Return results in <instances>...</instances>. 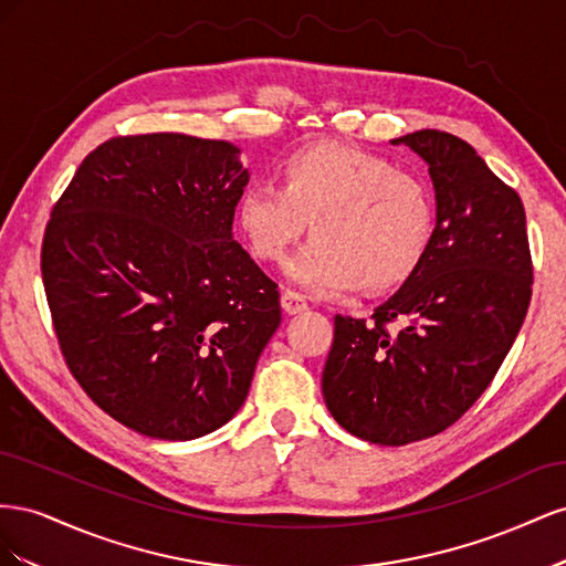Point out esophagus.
<instances>
[{"instance_id":"1","label":"esophagus","mask_w":566,"mask_h":566,"mask_svg":"<svg viewBox=\"0 0 566 566\" xmlns=\"http://www.w3.org/2000/svg\"><path fill=\"white\" fill-rule=\"evenodd\" d=\"M281 306H283V312L290 314V316L302 314V312L310 310V304H306V300L302 295L293 293V290H285V293L281 295Z\"/></svg>"}]
</instances>
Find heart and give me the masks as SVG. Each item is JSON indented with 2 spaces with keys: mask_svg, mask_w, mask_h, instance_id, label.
Masks as SVG:
<instances>
[{
  "mask_svg": "<svg viewBox=\"0 0 566 566\" xmlns=\"http://www.w3.org/2000/svg\"><path fill=\"white\" fill-rule=\"evenodd\" d=\"M314 219L316 235L283 266L316 297L403 283L422 262L434 200L418 175L345 144H314L283 163V186L252 181L238 198L235 224L250 252L281 262Z\"/></svg>",
  "mask_w": 566,
  "mask_h": 566,
  "instance_id": "1",
  "label": "heart"
}]
</instances>
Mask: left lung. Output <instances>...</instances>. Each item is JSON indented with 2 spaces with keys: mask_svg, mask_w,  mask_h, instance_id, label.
<instances>
[{
  "mask_svg": "<svg viewBox=\"0 0 566 566\" xmlns=\"http://www.w3.org/2000/svg\"><path fill=\"white\" fill-rule=\"evenodd\" d=\"M391 144L430 167L437 224L373 321L335 316L321 387L347 432L403 447L443 432L482 397L522 328L534 269L517 191L468 142L420 129Z\"/></svg>",
  "mask_w": 566,
  "mask_h": 566,
  "instance_id": "8db88e82",
  "label": "left lung"
}]
</instances>
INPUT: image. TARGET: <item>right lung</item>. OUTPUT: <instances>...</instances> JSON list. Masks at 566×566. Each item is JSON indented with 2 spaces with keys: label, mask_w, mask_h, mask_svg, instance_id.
Returning a JSON list of instances; mask_svg holds the SVG:
<instances>
[{
  "label": "right lung",
  "mask_w": 566,
  "mask_h": 566,
  "mask_svg": "<svg viewBox=\"0 0 566 566\" xmlns=\"http://www.w3.org/2000/svg\"><path fill=\"white\" fill-rule=\"evenodd\" d=\"M241 148L117 136L51 210L42 281L65 364L129 430L188 441L243 406L281 323L279 285L233 241Z\"/></svg>",
  "instance_id": "add662e5"
}]
</instances>
